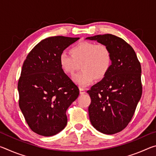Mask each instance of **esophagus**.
Wrapping results in <instances>:
<instances>
[{"mask_svg": "<svg viewBox=\"0 0 156 156\" xmlns=\"http://www.w3.org/2000/svg\"><path fill=\"white\" fill-rule=\"evenodd\" d=\"M80 94H85V89H84L83 88H80Z\"/></svg>", "mask_w": 156, "mask_h": 156, "instance_id": "esophagus-1", "label": "esophagus"}]
</instances>
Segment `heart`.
<instances>
[{
  "label": "heart",
  "mask_w": 156,
  "mask_h": 156,
  "mask_svg": "<svg viewBox=\"0 0 156 156\" xmlns=\"http://www.w3.org/2000/svg\"><path fill=\"white\" fill-rule=\"evenodd\" d=\"M70 53L72 56L65 52L60 55V65L70 75L81 67L83 70L73 76L75 83L81 87L91 84L95 78L101 80L105 78L112 66V53L105 44L80 42L71 48Z\"/></svg>",
  "instance_id": "obj_1"
}]
</instances>
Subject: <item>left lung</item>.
Here are the masks:
<instances>
[{
    "instance_id": "1",
    "label": "left lung",
    "mask_w": 156,
    "mask_h": 156,
    "mask_svg": "<svg viewBox=\"0 0 156 156\" xmlns=\"http://www.w3.org/2000/svg\"><path fill=\"white\" fill-rule=\"evenodd\" d=\"M87 39L105 44L112 53L109 72L87 91L91 100L88 109L91 125L112 135L128 125L141 98L140 62L132 47L120 37L107 34Z\"/></svg>"
}]
</instances>
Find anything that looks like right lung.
Masks as SVG:
<instances>
[{"label": "right lung", "instance_id": "add662e5", "mask_svg": "<svg viewBox=\"0 0 156 156\" xmlns=\"http://www.w3.org/2000/svg\"><path fill=\"white\" fill-rule=\"evenodd\" d=\"M79 38L53 36L41 41L23 62L18 83V105L30 128L51 136L67 123L66 111L79 96V89L65 73L59 57Z\"/></svg>", "mask_w": 156, "mask_h": 156}]
</instances>
